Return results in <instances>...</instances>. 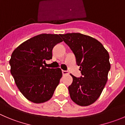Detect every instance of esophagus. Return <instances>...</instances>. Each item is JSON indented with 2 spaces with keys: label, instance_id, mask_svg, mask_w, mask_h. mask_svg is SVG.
<instances>
[{
  "label": "esophagus",
  "instance_id": "1",
  "mask_svg": "<svg viewBox=\"0 0 125 125\" xmlns=\"http://www.w3.org/2000/svg\"><path fill=\"white\" fill-rule=\"evenodd\" d=\"M62 75H64L69 74V72L66 71H62Z\"/></svg>",
  "mask_w": 125,
  "mask_h": 125
}]
</instances>
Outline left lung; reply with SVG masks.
<instances>
[{
	"instance_id": "1",
	"label": "left lung",
	"mask_w": 125,
	"mask_h": 125,
	"mask_svg": "<svg viewBox=\"0 0 125 125\" xmlns=\"http://www.w3.org/2000/svg\"><path fill=\"white\" fill-rule=\"evenodd\" d=\"M74 54L82 76L73 78L68 87L71 98L81 106L94 103L100 96L110 69L109 54L101 43L80 33L60 34Z\"/></svg>"
}]
</instances>
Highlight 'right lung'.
<instances>
[{
  "label": "right lung",
  "mask_w": 125,
  "mask_h": 125,
  "mask_svg": "<svg viewBox=\"0 0 125 125\" xmlns=\"http://www.w3.org/2000/svg\"><path fill=\"white\" fill-rule=\"evenodd\" d=\"M62 42L58 34H42L19 45L11 56L10 72L20 92L32 103H43L52 98L62 75L60 68L44 66L52 58V50Z\"/></svg>",
  "instance_id": "add662e5"
}]
</instances>
